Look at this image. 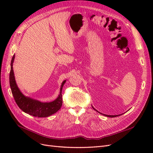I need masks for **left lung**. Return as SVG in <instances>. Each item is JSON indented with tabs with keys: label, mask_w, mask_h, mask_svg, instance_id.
I'll list each match as a JSON object with an SVG mask.
<instances>
[{
	"label": "left lung",
	"mask_w": 153,
	"mask_h": 153,
	"mask_svg": "<svg viewBox=\"0 0 153 153\" xmlns=\"http://www.w3.org/2000/svg\"><path fill=\"white\" fill-rule=\"evenodd\" d=\"M92 108H93L94 110H95L96 111H97V112H98V110H96L94 107H93V106H92ZM99 113H100V112H99ZM101 114H103V115H105V116H106V117H117V116H119V115H106V114H101V113H100Z\"/></svg>",
	"instance_id": "left-lung-1"
}]
</instances>
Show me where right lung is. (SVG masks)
<instances>
[{"label": "right lung", "instance_id": "1", "mask_svg": "<svg viewBox=\"0 0 153 153\" xmlns=\"http://www.w3.org/2000/svg\"><path fill=\"white\" fill-rule=\"evenodd\" d=\"M15 55H14L11 62V70L10 74V84L13 96L17 105L24 112L34 117H47L56 113L61 108L62 105V90L66 80L62 83L60 92L57 98L51 102H41L40 101L25 96L19 89L15 80V74L13 71V62Z\"/></svg>", "mask_w": 153, "mask_h": 153}]
</instances>
